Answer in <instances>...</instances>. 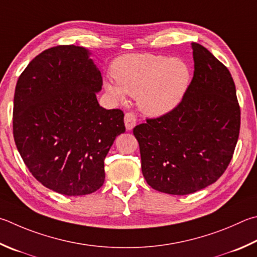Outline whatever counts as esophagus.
<instances>
[{
    "mask_svg": "<svg viewBox=\"0 0 257 257\" xmlns=\"http://www.w3.org/2000/svg\"><path fill=\"white\" fill-rule=\"evenodd\" d=\"M124 124L127 130H132L136 125V116L134 113L128 112L124 114Z\"/></svg>",
    "mask_w": 257,
    "mask_h": 257,
    "instance_id": "obj_1",
    "label": "esophagus"
}]
</instances>
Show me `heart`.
<instances>
[{"instance_id":"b5f03b06","label":"heart","mask_w":257,"mask_h":257,"mask_svg":"<svg viewBox=\"0 0 257 257\" xmlns=\"http://www.w3.org/2000/svg\"><path fill=\"white\" fill-rule=\"evenodd\" d=\"M111 72L116 84L104 83L108 94L119 101L124 94L138 96L141 109L153 116L173 111L191 83V69L184 60L162 55L121 56L113 62Z\"/></svg>"}]
</instances>
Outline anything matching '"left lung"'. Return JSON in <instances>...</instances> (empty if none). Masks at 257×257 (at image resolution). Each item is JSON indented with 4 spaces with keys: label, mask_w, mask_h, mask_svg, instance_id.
Returning a JSON list of instances; mask_svg holds the SVG:
<instances>
[{
    "label": "left lung",
    "mask_w": 257,
    "mask_h": 257,
    "mask_svg": "<svg viewBox=\"0 0 257 257\" xmlns=\"http://www.w3.org/2000/svg\"><path fill=\"white\" fill-rule=\"evenodd\" d=\"M191 46L194 73L183 100L167 114L134 128L145 180L175 195L197 192L223 174L240 128L230 72L203 46Z\"/></svg>",
    "instance_id": "obj_1"
}]
</instances>
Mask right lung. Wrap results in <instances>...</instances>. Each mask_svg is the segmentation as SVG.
Returning <instances> with one entry per match:
<instances>
[{"label":"right lung","instance_id":"right-lung-1","mask_svg":"<svg viewBox=\"0 0 257 257\" xmlns=\"http://www.w3.org/2000/svg\"><path fill=\"white\" fill-rule=\"evenodd\" d=\"M84 47L57 46L31 60L13 100V136L23 162L46 188L85 195L104 183V158L124 133L123 112L100 106L99 68Z\"/></svg>","mask_w":257,"mask_h":257}]
</instances>
